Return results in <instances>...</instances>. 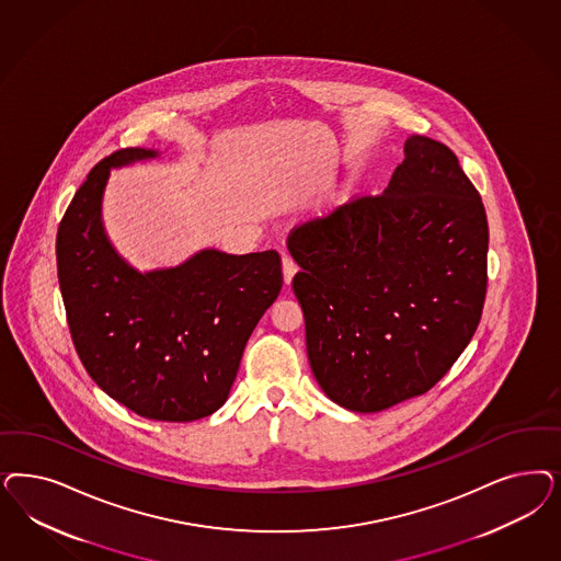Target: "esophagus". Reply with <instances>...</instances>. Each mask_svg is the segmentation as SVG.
<instances>
[{
  "label": "esophagus",
  "mask_w": 561,
  "mask_h": 561,
  "mask_svg": "<svg viewBox=\"0 0 561 561\" xmlns=\"http://www.w3.org/2000/svg\"><path fill=\"white\" fill-rule=\"evenodd\" d=\"M295 272H297V262L290 255H283V278L287 285H290Z\"/></svg>",
  "instance_id": "esophagus-1"
}]
</instances>
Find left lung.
I'll list each match as a JSON object with an SVG mask.
<instances>
[{
  "label": "left lung",
  "instance_id": "8db88e82",
  "mask_svg": "<svg viewBox=\"0 0 561 561\" xmlns=\"http://www.w3.org/2000/svg\"><path fill=\"white\" fill-rule=\"evenodd\" d=\"M485 206L453 150L425 136L378 196L295 227L293 290L325 397L378 413L442 380L481 322Z\"/></svg>",
  "mask_w": 561,
  "mask_h": 561
}]
</instances>
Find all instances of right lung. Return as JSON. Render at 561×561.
<instances>
[{"instance_id":"1","label":"right lung","mask_w":561,"mask_h":561,"mask_svg":"<svg viewBox=\"0 0 561 561\" xmlns=\"http://www.w3.org/2000/svg\"><path fill=\"white\" fill-rule=\"evenodd\" d=\"M122 148L92 167L57 229V278L73 346L96 386L136 415L194 421L231 392L253 328L283 287L280 255L204 250L178 268L134 271L111 248L101 199Z\"/></svg>"}]
</instances>
